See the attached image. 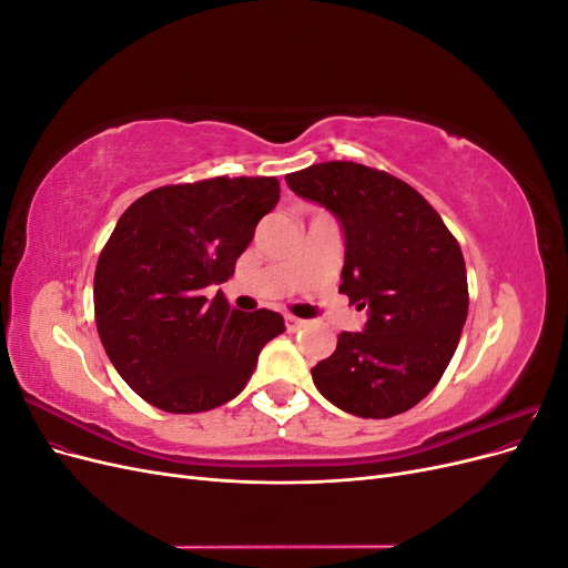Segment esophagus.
<instances>
[{"label": "esophagus", "mask_w": 568, "mask_h": 568, "mask_svg": "<svg viewBox=\"0 0 568 568\" xmlns=\"http://www.w3.org/2000/svg\"><path fill=\"white\" fill-rule=\"evenodd\" d=\"M284 322H286V329H288V332H298V329H303V326L307 324L305 320L294 317V315H286V317H284Z\"/></svg>", "instance_id": "obj_1"}]
</instances>
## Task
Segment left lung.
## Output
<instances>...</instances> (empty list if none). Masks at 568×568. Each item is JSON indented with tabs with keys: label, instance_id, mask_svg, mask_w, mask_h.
<instances>
[{
	"label": "left lung",
	"instance_id": "obj_1",
	"mask_svg": "<svg viewBox=\"0 0 568 568\" xmlns=\"http://www.w3.org/2000/svg\"><path fill=\"white\" fill-rule=\"evenodd\" d=\"M301 199L332 211L346 239L341 294L363 311L365 332L338 334L313 367L326 400L365 419L415 407L450 365L469 311L457 239L417 189L351 161L286 175Z\"/></svg>",
	"mask_w": 568,
	"mask_h": 568
}]
</instances>
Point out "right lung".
I'll list each match as a JSON object with an SVG mask.
<instances>
[{
  "label": "right lung",
  "mask_w": 568,
  "mask_h": 568,
  "mask_svg": "<svg viewBox=\"0 0 568 568\" xmlns=\"http://www.w3.org/2000/svg\"><path fill=\"white\" fill-rule=\"evenodd\" d=\"M277 201V178H213L153 189L120 215L94 272V320L113 367L149 405L173 415L225 405L286 329L280 313L203 296L232 277Z\"/></svg>",
  "instance_id": "1"
}]
</instances>
